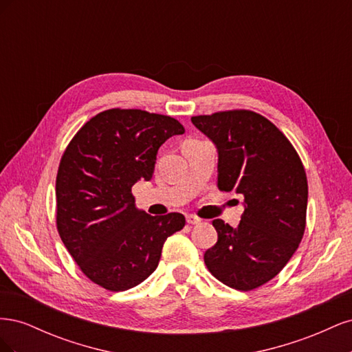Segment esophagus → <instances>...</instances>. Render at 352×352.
<instances>
[{
	"label": "esophagus",
	"instance_id": "1",
	"mask_svg": "<svg viewBox=\"0 0 352 352\" xmlns=\"http://www.w3.org/2000/svg\"><path fill=\"white\" fill-rule=\"evenodd\" d=\"M186 221L189 223V225H199L201 219L197 217V216H194V214H188V216H186Z\"/></svg>",
	"mask_w": 352,
	"mask_h": 352
}]
</instances>
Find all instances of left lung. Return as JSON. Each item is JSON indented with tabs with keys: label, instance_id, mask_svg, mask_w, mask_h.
Here are the masks:
<instances>
[{
	"label": "left lung",
	"instance_id": "1",
	"mask_svg": "<svg viewBox=\"0 0 352 352\" xmlns=\"http://www.w3.org/2000/svg\"><path fill=\"white\" fill-rule=\"evenodd\" d=\"M190 122L216 146L219 189L245 198L238 228L212 220L217 242L206 251V265L233 289H255L285 267L302 239L304 166L278 127L254 111L195 116Z\"/></svg>",
	"mask_w": 352,
	"mask_h": 352
}]
</instances>
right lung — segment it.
<instances>
[{
  "label": "right lung",
  "instance_id": "obj_1",
  "mask_svg": "<svg viewBox=\"0 0 352 352\" xmlns=\"http://www.w3.org/2000/svg\"><path fill=\"white\" fill-rule=\"evenodd\" d=\"M184 126L173 117L111 109L82 126L61 157L57 229L94 283L120 292L158 265L166 239L184 229L180 212L150 216L136 208L132 186L151 180L158 148Z\"/></svg>",
  "mask_w": 352,
  "mask_h": 352
}]
</instances>
